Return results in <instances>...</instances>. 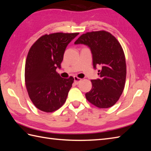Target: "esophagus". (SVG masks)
<instances>
[{
	"instance_id": "obj_1",
	"label": "esophagus",
	"mask_w": 151,
	"mask_h": 151,
	"mask_svg": "<svg viewBox=\"0 0 151 151\" xmlns=\"http://www.w3.org/2000/svg\"><path fill=\"white\" fill-rule=\"evenodd\" d=\"M81 81H82V79L79 78L78 77H76V76H75V77H74V82H75V83L76 84H79V82H81Z\"/></svg>"
}]
</instances>
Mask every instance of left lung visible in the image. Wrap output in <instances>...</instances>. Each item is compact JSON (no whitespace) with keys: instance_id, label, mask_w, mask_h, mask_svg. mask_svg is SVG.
I'll return each instance as SVG.
<instances>
[{"instance_id":"1","label":"left lung","mask_w":151,"mask_h":151,"mask_svg":"<svg viewBox=\"0 0 151 151\" xmlns=\"http://www.w3.org/2000/svg\"><path fill=\"white\" fill-rule=\"evenodd\" d=\"M75 44H84L91 50L93 65H100V78L91 80L92 88L86 99L95 106L107 108L114 106L123 91L127 75L125 56L119 42L104 30L82 34Z\"/></svg>"}]
</instances>
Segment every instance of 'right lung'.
I'll return each instance as SVG.
<instances>
[{
	"label": "right lung",
	"mask_w": 151,
	"mask_h": 151,
	"mask_svg": "<svg viewBox=\"0 0 151 151\" xmlns=\"http://www.w3.org/2000/svg\"><path fill=\"white\" fill-rule=\"evenodd\" d=\"M78 34H45L28 51L25 84L30 99L39 110L52 112L65 103L74 78H63L56 70L61 68L67 46Z\"/></svg>",
	"instance_id": "1"
}]
</instances>
